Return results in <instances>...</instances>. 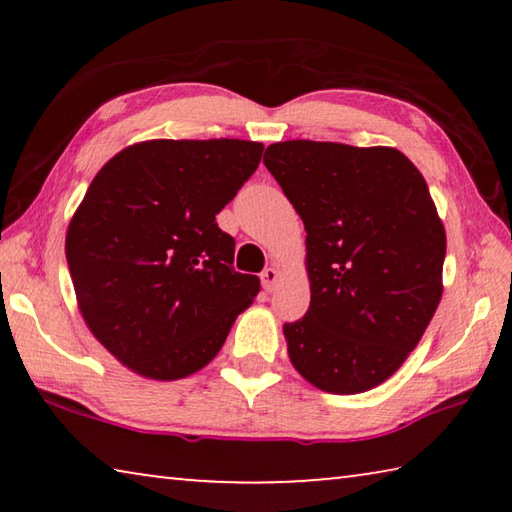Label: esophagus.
I'll use <instances>...</instances> for the list:
<instances>
[{
    "instance_id": "1",
    "label": "esophagus",
    "mask_w": 512,
    "mask_h": 512,
    "mask_svg": "<svg viewBox=\"0 0 512 512\" xmlns=\"http://www.w3.org/2000/svg\"><path fill=\"white\" fill-rule=\"evenodd\" d=\"M277 280H280V271H277V268H266L262 273V282L266 291H273L277 287Z\"/></svg>"
}]
</instances>
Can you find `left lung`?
<instances>
[{"instance_id": "obj_1", "label": "left lung", "mask_w": 512, "mask_h": 512, "mask_svg": "<svg viewBox=\"0 0 512 512\" xmlns=\"http://www.w3.org/2000/svg\"><path fill=\"white\" fill-rule=\"evenodd\" d=\"M264 164L307 230L311 302L284 325L293 368L325 393H366L400 370L443 298L429 187L391 146L289 140Z\"/></svg>"}]
</instances>
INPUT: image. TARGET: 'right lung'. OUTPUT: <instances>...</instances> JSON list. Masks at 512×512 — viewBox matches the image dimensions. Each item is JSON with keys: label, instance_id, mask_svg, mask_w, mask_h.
I'll list each match as a JSON object with an SVG mask.
<instances>
[{"label": "right lung", "instance_id": "right-lung-1", "mask_svg": "<svg viewBox=\"0 0 512 512\" xmlns=\"http://www.w3.org/2000/svg\"><path fill=\"white\" fill-rule=\"evenodd\" d=\"M248 140H146L103 164L69 221L81 316L121 366L155 381L205 368L259 293L216 225L262 160Z\"/></svg>", "mask_w": 512, "mask_h": 512}]
</instances>
